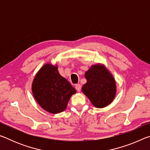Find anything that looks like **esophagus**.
I'll list each match as a JSON object with an SVG mask.
<instances>
[{
	"label": "esophagus",
	"mask_w": 150,
	"mask_h": 150,
	"mask_svg": "<svg viewBox=\"0 0 150 150\" xmlns=\"http://www.w3.org/2000/svg\"><path fill=\"white\" fill-rule=\"evenodd\" d=\"M75 88H76V90L78 91V92H80V91L81 89V85H79V84L76 85H75Z\"/></svg>",
	"instance_id": "obj_1"
}]
</instances>
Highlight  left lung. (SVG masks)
Instances as JSON below:
<instances>
[{
    "label": "left lung",
    "mask_w": 150,
    "mask_h": 150,
    "mask_svg": "<svg viewBox=\"0 0 150 150\" xmlns=\"http://www.w3.org/2000/svg\"><path fill=\"white\" fill-rule=\"evenodd\" d=\"M87 83L82 92L96 108H104L112 102L116 93L115 78L103 64L91 66L85 72Z\"/></svg>",
    "instance_id": "1"
}]
</instances>
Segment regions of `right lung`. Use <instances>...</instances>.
I'll return each instance as SVG.
<instances>
[{"mask_svg": "<svg viewBox=\"0 0 150 150\" xmlns=\"http://www.w3.org/2000/svg\"><path fill=\"white\" fill-rule=\"evenodd\" d=\"M57 65L46 63L35 75L32 91L35 100L45 111L58 114L64 111L76 90L58 71Z\"/></svg>", "mask_w": 150, "mask_h": 150, "instance_id": "obj_1", "label": "right lung"}]
</instances>
